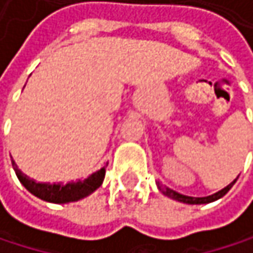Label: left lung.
<instances>
[{"mask_svg":"<svg viewBox=\"0 0 253 253\" xmlns=\"http://www.w3.org/2000/svg\"><path fill=\"white\" fill-rule=\"evenodd\" d=\"M236 180H237V178H236ZM236 180H233L228 186H226V187H224V189H221V190H218L217 193L210 195V196H204V198H193V196L181 195V193H178V192H176V190H173V189H170V187L164 186L161 181H157V186H158V189H160V192H161L163 195H166V196H169V198H171V199H174V201L183 202V204H189V205H201V204H210V202H214V201H217V199L223 198V196L227 193L228 190L233 187V184L236 183Z\"/></svg>","mask_w":253,"mask_h":253,"instance_id":"8db88e82","label":"left lung"}]
</instances>
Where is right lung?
I'll return each mask as SVG.
<instances>
[{"instance_id":"obj_1","label":"right lung","mask_w":253,"mask_h":253,"mask_svg":"<svg viewBox=\"0 0 253 253\" xmlns=\"http://www.w3.org/2000/svg\"><path fill=\"white\" fill-rule=\"evenodd\" d=\"M13 169L17 174V178L20 180V183L32 195H35L36 198H39L42 201L52 202V204L76 202L79 199L86 198L87 195L95 192L102 184L104 177H105V167H104L84 180L70 181L67 184H61V183H57V184L52 183L51 184V183H38L33 178L23 174L14 161H13Z\"/></svg>"}]
</instances>
